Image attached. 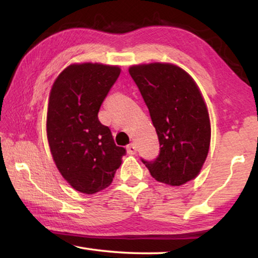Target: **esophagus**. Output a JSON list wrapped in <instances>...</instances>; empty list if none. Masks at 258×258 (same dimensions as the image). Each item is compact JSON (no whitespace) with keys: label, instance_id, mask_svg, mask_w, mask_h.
I'll use <instances>...</instances> for the list:
<instances>
[{"label":"esophagus","instance_id":"esophagus-1","mask_svg":"<svg viewBox=\"0 0 258 258\" xmlns=\"http://www.w3.org/2000/svg\"><path fill=\"white\" fill-rule=\"evenodd\" d=\"M126 149H127V154L128 155H134L137 154V146L134 145V143H131L127 147H126Z\"/></svg>","mask_w":258,"mask_h":258}]
</instances>
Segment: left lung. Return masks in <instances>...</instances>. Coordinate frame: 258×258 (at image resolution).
Here are the masks:
<instances>
[{
    "mask_svg": "<svg viewBox=\"0 0 258 258\" xmlns=\"http://www.w3.org/2000/svg\"><path fill=\"white\" fill-rule=\"evenodd\" d=\"M131 77L149 109L160 151L142 159L158 182L180 186L198 175L211 143V121L204 98L192 77L172 63L137 64Z\"/></svg>",
    "mask_w": 258,
    "mask_h": 258,
    "instance_id": "1",
    "label": "left lung"
}]
</instances>
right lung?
I'll list each match as a JSON object with an SVG mask.
<instances>
[{
    "label": "right lung",
    "instance_id": "add662e5",
    "mask_svg": "<svg viewBox=\"0 0 258 258\" xmlns=\"http://www.w3.org/2000/svg\"><path fill=\"white\" fill-rule=\"evenodd\" d=\"M119 74L117 66L74 63L52 85L46 119L50 150L61 175L82 194L93 195L110 185L126 154L98 118Z\"/></svg>",
    "mask_w": 258,
    "mask_h": 258
}]
</instances>
